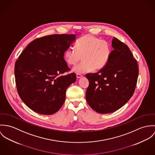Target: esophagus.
Instances as JSON below:
<instances>
[{"label":"esophagus","mask_w":155,"mask_h":155,"mask_svg":"<svg viewBox=\"0 0 155 155\" xmlns=\"http://www.w3.org/2000/svg\"><path fill=\"white\" fill-rule=\"evenodd\" d=\"M77 78H78V79H79V78H82L83 77V75H81V74H77Z\"/></svg>","instance_id":"obj_1"}]
</instances>
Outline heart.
<instances>
[{
	"mask_svg": "<svg viewBox=\"0 0 155 155\" xmlns=\"http://www.w3.org/2000/svg\"><path fill=\"white\" fill-rule=\"evenodd\" d=\"M75 48H68L64 53V58L68 65H75L82 56L83 62L72 69L77 74L102 69L108 62L112 52L108 41L91 35L82 36L76 42Z\"/></svg>",
	"mask_w": 155,
	"mask_h": 155,
	"instance_id": "b5f03b06",
	"label": "heart"
}]
</instances>
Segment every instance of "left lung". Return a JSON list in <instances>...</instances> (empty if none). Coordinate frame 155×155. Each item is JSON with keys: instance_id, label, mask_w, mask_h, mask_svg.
Returning <instances> with one entry per match:
<instances>
[{"instance_id": "obj_1", "label": "left lung", "mask_w": 155, "mask_h": 155, "mask_svg": "<svg viewBox=\"0 0 155 155\" xmlns=\"http://www.w3.org/2000/svg\"><path fill=\"white\" fill-rule=\"evenodd\" d=\"M106 65L96 73H88L86 101L99 114H109L122 107L132 97L137 82L138 67L129 48L118 38Z\"/></svg>"}]
</instances>
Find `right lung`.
I'll use <instances>...</instances> for the list:
<instances>
[{
  "label": "right lung",
  "instance_id": "1",
  "mask_svg": "<svg viewBox=\"0 0 155 155\" xmlns=\"http://www.w3.org/2000/svg\"><path fill=\"white\" fill-rule=\"evenodd\" d=\"M75 35H53L36 38L19 55L15 65L18 94L29 108L43 115L58 112L65 101L66 90L76 74L64 56Z\"/></svg>",
  "mask_w": 155,
  "mask_h": 155
}]
</instances>
